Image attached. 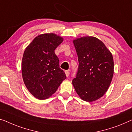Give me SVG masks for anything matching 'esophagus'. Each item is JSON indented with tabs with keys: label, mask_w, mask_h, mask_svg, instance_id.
Here are the masks:
<instances>
[{
	"label": "esophagus",
	"mask_w": 132,
	"mask_h": 132,
	"mask_svg": "<svg viewBox=\"0 0 132 132\" xmlns=\"http://www.w3.org/2000/svg\"><path fill=\"white\" fill-rule=\"evenodd\" d=\"M65 74L67 77H68L69 76V74H70V72H69V70H66L65 71Z\"/></svg>",
	"instance_id": "34e87169"
}]
</instances>
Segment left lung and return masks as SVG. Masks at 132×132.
Wrapping results in <instances>:
<instances>
[{
  "instance_id": "left-lung-1",
  "label": "left lung",
  "mask_w": 132,
  "mask_h": 132,
  "mask_svg": "<svg viewBox=\"0 0 132 132\" xmlns=\"http://www.w3.org/2000/svg\"><path fill=\"white\" fill-rule=\"evenodd\" d=\"M73 43L79 67L72 84L80 99L86 102L96 101L105 94L111 82L113 56L105 44L95 37H82Z\"/></svg>"
}]
</instances>
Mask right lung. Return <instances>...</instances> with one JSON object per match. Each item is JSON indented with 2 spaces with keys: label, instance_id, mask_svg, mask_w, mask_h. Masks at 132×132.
<instances>
[{
  "label": "right lung",
  "instance_id": "right-lung-1",
  "mask_svg": "<svg viewBox=\"0 0 132 132\" xmlns=\"http://www.w3.org/2000/svg\"><path fill=\"white\" fill-rule=\"evenodd\" d=\"M63 41L62 37L54 33L40 34L24 51L21 64L23 80L27 89L37 99L50 97L66 78L54 53Z\"/></svg>",
  "mask_w": 132,
  "mask_h": 132
}]
</instances>
